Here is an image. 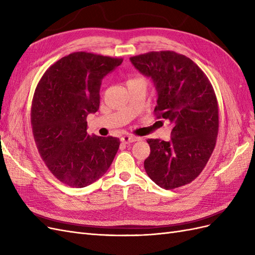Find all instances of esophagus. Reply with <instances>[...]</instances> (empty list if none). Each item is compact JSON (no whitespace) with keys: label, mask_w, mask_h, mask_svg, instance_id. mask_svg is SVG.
Wrapping results in <instances>:
<instances>
[{"label":"esophagus","mask_w":255,"mask_h":255,"mask_svg":"<svg viewBox=\"0 0 255 255\" xmlns=\"http://www.w3.org/2000/svg\"><path fill=\"white\" fill-rule=\"evenodd\" d=\"M140 140V137H136V136H129V135H126L121 137V141L125 143H130V142H135Z\"/></svg>","instance_id":"1"}]
</instances>
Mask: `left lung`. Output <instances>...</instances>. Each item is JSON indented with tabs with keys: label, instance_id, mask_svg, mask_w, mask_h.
Wrapping results in <instances>:
<instances>
[{
	"label": "left lung",
	"instance_id": "left-lung-1",
	"mask_svg": "<svg viewBox=\"0 0 255 255\" xmlns=\"http://www.w3.org/2000/svg\"><path fill=\"white\" fill-rule=\"evenodd\" d=\"M129 59L154 83L156 118L173 125L170 141L146 140L151 152L143 163L145 172L164 189L189 184L202 172L217 140L219 113L212 84L194 61L173 51Z\"/></svg>",
	"mask_w": 255,
	"mask_h": 255
}]
</instances>
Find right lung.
I'll use <instances>...</instances> for the list:
<instances>
[{"mask_svg": "<svg viewBox=\"0 0 255 255\" xmlns=\"http://www.w3.org/2000/svg\"><path fill=\"white\" fill-rule=\"evenodd\" d=\"M122 61L71 53L53 64L37 85L30 111L36 146L52 174L68 186L82 188L99 180L119 149L117 137L88 135L86 118L99 110L103 78Z\"/></svg>", "mask_w": 255, "mask_h": 255, "instance_id": "add662e5", "label": "right lung"}]
</instances>
